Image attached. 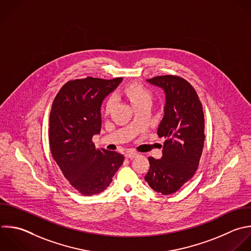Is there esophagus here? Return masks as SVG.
Segmentation results:
<instances>
[{"label":"esophagus","mask_w":251,"mask_h":251,"mask_svg":"<svg viewBox=\"0 0 251 251\" xmlns=\"http://www.w3.org/2000/svg\"><path fill=\"white\" fill-rule=\"evenodd\" d=\"M136 155H137V153L134 152V151H127V152L125 154L126 158H128V159H133Z\"/></svg>","instance_id":"34e87169"}]
</instances>
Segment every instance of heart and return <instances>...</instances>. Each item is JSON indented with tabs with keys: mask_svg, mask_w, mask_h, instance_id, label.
<instances>
[{
	"mask_svg": "<svg viewBox=\"0 0 251 251\" xmlns=\"http://www.w3.org/2000/svg\"><path fill=\"white\" fill-rule=\"evenodd\" d=\"M125 92L133 106L142 103L144 101H151V93L143 85L138 82H131L126 86ZM115 104V97L112 95L108 98L105 105V112L108 114L111 112Z\"/></svg>",
	"mask_w": 251,
	"mask_h": 251,
	"instance_id": "heart-1",
	"label": "heart"
}]
</instances>
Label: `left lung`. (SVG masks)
Segmentation results:
<instances>
[{
	"mask_svg": "<svg viewBox=\"0 0 251 251\" xmlns=\"http://www.w3.org/2000/svg\"><path fill=\"white\" fill-rule=\"evenodd\" d=\"M163 88L166 95L164 117L157 134L164 137L163 156L149 157L145 176L149 186L163 195L177 191L195 174L204 146V114L192 85L177 75H160L147 79Z\"/></svg>",
	"mask_w": 251,
	"mask_h": 251,
	"instance_id": "1",
	"label": "left lung"
}]
</instances>
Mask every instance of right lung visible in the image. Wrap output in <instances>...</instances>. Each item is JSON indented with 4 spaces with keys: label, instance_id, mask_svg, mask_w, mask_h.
<instances>
[{
    "label": "right lung",
    "instance_id": "obj_1",
    "mask_svg": "<svg viewBox=\"0 0 251 251\" xmlns=\"http://www.w3.org/2000/svg\"><path fill=\"white\" fill-rule=\"evenodd\" d=\"M122 80L91 76L70 80L52 104L51 153L71 185L86 196L104 191L124 162L122 154L96 149L92 141L101 130L102 102Z\"/></svg>",
    "mask_w": 251,
    "mask_h": 251
}]
</instances>
